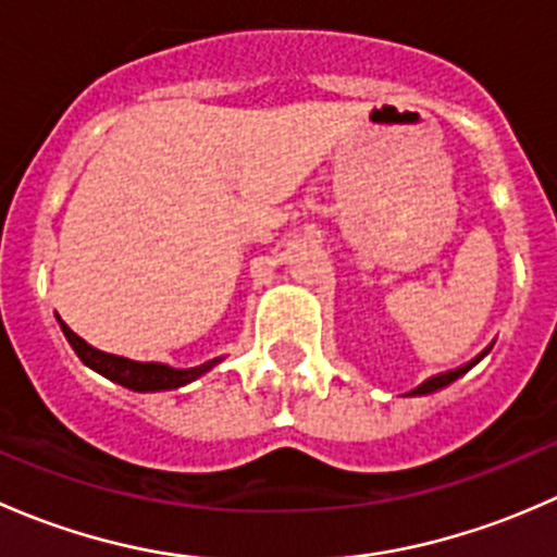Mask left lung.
Masks as SVG:
<instances>
[{
    "instance_id": "1",
    "label": "left lung",
    "mask_w": 557,
    "mask_h": 557,
    "mask_svg": "<svg viewBox=\"0 0 557 557\" xmlns=\"http://www.w3.org/2000/svg\"><path fill=\"white\" fill-rule=\"evenodd\" d=\"M466 369H469V367H460V369H453V372H445V374H436V377L425 380V383H423V385H418V387H414V391H412V393H418V396H420V393H434V391H440V387L450 385V383H453V380H458V377H460V374H463V372H466Z\"/></svg>"
}]
</instances>
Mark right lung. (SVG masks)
<instances>
[{
	"label": "right lung",
	"instance_id": "add662e5",
	"mask_svg": "<svg viewBox=\"0 0 557 557\" xmlns=\"http://www.w3.org/2000/svg\"><path fill=\"white\" fill-rule=\"evenodd\" d=\"M61 331H64L66 342L72 345V350L77 352L86 367H91L94 372L104 374L107 380L112 383H121L132 391H172V387H183L188 383H194L196 377H201L205 372H210L218 361L201 363V367L194 369H174L166 367V363H156V361H132V358L123 356H112V352H102L97 347L88 345L86 339L75 334L66 323H61Z\"/></svg>",
	"mask_w": 557,
	"mask_h": 557
}]
</instances>
